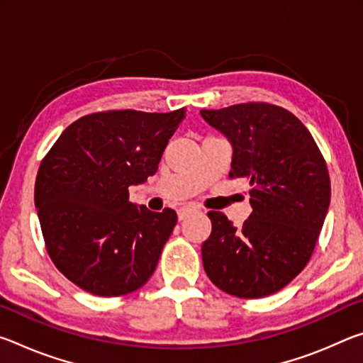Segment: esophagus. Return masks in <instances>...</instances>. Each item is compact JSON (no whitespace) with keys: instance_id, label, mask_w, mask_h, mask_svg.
Masks as SVG:
<instances>
[{"instance_id":"34e87169","label":"esophagus","mask_w":363,"mask_h":363,"mask_svg":"<svg viewBox=\"0 0 363 363\" xmlns=\"http://www.w3.org/2000/svg\"><path fill=\"white\" fill-rule=\"evenodd\" d=\"M196 211V208H194V206H182L179 211H177V218H179V220H184V219H187L190 214H194Z\"/></svg>"}]
</instances>
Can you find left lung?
Returning a JSON list of instances; mask_svg holds the SVG:
<instances>
[{"mask_svg":"<svg viewBox=\"0 0 363 363\" xmlns=\"http://www.w3.org/2000/svg\"><path fill=\"white\" fill-rule=\"evenodd\" d=\"M200 115L230 143V177L250 182L253 208L242 227L208 213L205 272L232 296H269L311 259L330 206L327 163L307 128L281 107L248 102Z\"/></svg>","mask_w":363,"mask_h":363,"instance_id":"obj_1","label":"left lung"}]
</instances>
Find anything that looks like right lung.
I'll return each mask as SVG.
<instances>
[{
	"mask_svg": "<svg viewBox=\"0 0 363 363\" xmlns=\"http://www.w3.org/2000/svg\"><path fill=\"white\" fill-rule=\"evenodd\" d=\"M182 118L184 108L86 115L60 134L41 162L35 206L46 250L84 291L121 296L152 277L177 214L131 203L128 187L157 173Z\"/></svg>",
	"mask_w": 363,
	"mask_h": 363,
	"instance_id": "obj_1",
	"label": "right lung"
}]
</instances>
